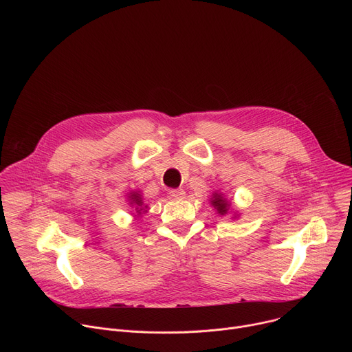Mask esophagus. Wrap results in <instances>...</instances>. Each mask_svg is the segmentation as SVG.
<instances>
[{"label":"esophagus","instance_id":"esophagus-1","mask_svg":"<svg viewBox=\"0 0 352 352\" xmlns=\"http://www.w3.org/2000/svg\"><path fill=\"white\" fill-rule=\"evenodd\" d=\"M168 193L173 199H184L185 197V190L184 189H171Z\"/></svg>","mask_w":352,"mask_h":352}]
</instances>
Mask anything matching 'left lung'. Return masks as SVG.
Wrapping results in <instances>:
<instances>
[{
  "label": "left lung",
  "mask_w": 352,
  "mask_h": 352,
  "mask_svg": "<svg viewBox=\"0 0 352 352\" xmlns=\"http://www.w3.org/2000/svg\"><path fill=\"white\" fill-rule=\"evenodd\" d=\"M212 205L217 209V212L220 214H226L227 213V208H228V204L226 202V199H223L219 193H214V199L212 200Z\"/></svg>",
  "instance_id": "obj_1"
}]
</instances>
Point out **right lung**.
Listing matches in <instances>:
<instances>
[{"instance_id":"1","label":"right lung","mask_w":352,"mask_h":352,"mask_svg":"<svg viewBox=\"0 0 352 352\" xmlns=\"http://www.w3.org/2000/svg\"><path fill=\"white\" fill-rule=\"evenodd\" d=\"M131 200H132V204H135V205H136V209H138L136 212H138V213H140V210H143V209H142L143 202H142V197H140V195H139L138 192H133V193L131 195ZM139 207L141 208L140 210L138 209ZM144 208H146V206H144Z\"/></svg>"}]
</instances>
